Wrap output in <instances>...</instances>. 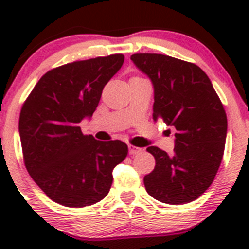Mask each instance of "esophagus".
Instances as JSON below:
<instances>
[{"label": "esophagus", "mask_w": 249, "mask_h": 249, "mask_svg": "<svg viewBox=\"0 0 249 249\" xmlns=\"http://www.w3.org/2000/svg\"><path fill=\"white\" fill-rule=\"evenodd\" d=\"M128 152H129V155H137V153H140V152H142V148H140V147H135V146H132V144H129L128 146Z\"/></svg>", "instance_id": "esophagus-1"}]
</instances>
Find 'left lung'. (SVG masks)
<instances>
[{
	"mask_svg": "<svg viewBox=\"0 0 249 249\" xmlns=\"http://www.w3.org/2000/svg\"><path fill=\"white\" fill-rule=\"evenodd\" d=\"M131 59L153 83V120L176 128L173 155L147 148L156 166L143 178L146 191L162 203H190L208 190L221 166L227 136L223 105L195 63L158 53H135Z\"/></svg>",
	"mask_w": 249,
	"mask_h": 249,
	"instance_id": "obj_1",
	"label": "left lung"
}]
</instances>
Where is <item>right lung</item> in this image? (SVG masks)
I'll return each mask as SVG.
<instances>
[{
    "instance_id": "1",
    "label": "right lung",
    "mask_w": 249,
    "mask_h": 249,
    "mask_svg": "<svg viewBox=\"0 0 249 249\" xmlns=\"http://www.w3.org/2000/svg\"><path fill=\"white\" fill-rule=\"evenodd\" d=\"M121 53L76 61L46 72L19 113L23 162L48 198L82 208L109 192L112 171L128 153L122 141L83 135L80 122L97 108L103 87L122 67Z\"/></svg>"
}]
</instances>
